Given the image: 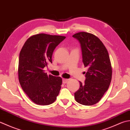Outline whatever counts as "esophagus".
Returning a JSON list of instances; mask_svg holds the SVG:
<instances>
[{
	"mask_svg": "<svg viewBox=\"0 0 130 130\" xmlns=\"http://www.w3.org/2000/svg\"><path fill=\"white\" fill-rule=\"evenodd\" d=\"M68 81V79H66V78H63L62 79V82H63V84L67 83Z\"/></svg>",
	"mask_w": 130,
	"mask_h": 130,
	"instance_id": "34e87169",
	"label": "esophagus"
}]
</instances>
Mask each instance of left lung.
<instances>
[{
	"label": "left lung",
	"mask_w": 130,
	"mask_h": 130,
	"mask_svg": "<svg viewBox=\"0 0 130 130\" xmlns=\"http://www.w3.org/2000/svg\"><path fill=\"white\" fill-rule=\"evenodd\" d=\"M80 44L83 62L88 68L84 83L75 93L77 102L85 105L95 104L108 90L112 80V70L107 49L93 34L81 32L73 35Z\"/></svg>",
	"instance_id": "1"
}]
</instances>
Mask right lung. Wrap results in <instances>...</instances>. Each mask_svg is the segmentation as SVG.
<instances>
[{
    "instance_id": "right-lung-1",
    "label": "right lung",
    "mask_w": 130,
    "mask_h": 130,
    "mask_svg": "<svg viewBox=\"0 0 130 130\" xmlns=\"http://www.w3.org/2000/svg\"><path fill=\"white\" fill-rule=\"evenodd\" d=\"M65 36L40 34L28 38L21 49L18 78L23 90L36 104L46 105L55 102L59 94L62 78L47 75L44 68L52 63L56 46Z\"/></svg>"
}]
</instances>
